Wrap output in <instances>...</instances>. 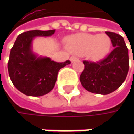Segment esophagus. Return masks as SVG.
I'll return each instance as SVG.
<instances>
[{
	"label": "esophagus",
	"instance_id": "1",
	"mask_svg": "<svg viewBox=\"0 0 134 134\" xmlns=\"http://www.w3.org/2000/svg\"><path fill=\"white\" fill-rule=\"evenodd\" d=\"M78 58L77 57H71V58H70V60H71V63H73V62H75L76 60H77Z\"/></svg>",
	"mask_w": 134,
	"mask_h": 134
}]
</instances>
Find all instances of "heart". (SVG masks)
<instances>
[{
    "label": "heart",
    "mask_w": 134,
    "mask_h": 134,
    "mask_svg": "<svg viewBox=\"0 0 134 134\" xmlns=\"http://www.w3.org/2000/svg\"><path fill=\"white\" fill-rule=\"evenodd\" d=\"M110 48V38L106 34H75L67 39V48L71 52L77 54H87L94 61L104 59Z\"/></svg>",
    "instance_id": "1"
}]
</instances>
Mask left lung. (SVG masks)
I'll list each match as a JSON object with an SVG mask.
<instances>
[{
    "label": "left lung",
    "instance_id": "left-lung-1",
    "mask_svg": "<svg viewBox=\"0 0 134 134\" xmlns=\"http://www.w3.org/2000/svg\"><path fill=\"white\" fill-rule=\"evenodd\" d=\"M115 48L108 57L98 63L83 61L80 75L82 86L90 92L107 95L114 92L126 79L129 69L128 49L119 34L106 32Z\"/></svg>",
    "mask_w": 134,
    "mask_h": 134
}]
</instances>
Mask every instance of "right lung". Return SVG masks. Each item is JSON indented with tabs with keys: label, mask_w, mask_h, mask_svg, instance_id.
I'll return each mask as SVG.
<instances>
[{
	"label": "right lung",
	"mask_w": 134,
	"mask_h": 134,
	"mask_svg": "<svg viewBox=\"0 0 134 134\" xmlns=\"http://www.w3.org/2000/svg\"><path fill=\"white\" fill-rule=\"evenodd\" d=\"M51 30H30L18 35L11 49L8 71L13 85L28 96H42L54 89L60 69L71 63L69 60L57 63L50 57H42L33 51L36 37H48Z\"/></svg>",
	"instance_id": "1"
}]
</instances>
